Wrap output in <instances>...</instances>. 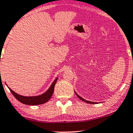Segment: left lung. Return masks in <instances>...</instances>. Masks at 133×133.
Here are the masks:
<instances>
[{
  "instance_id": "1",
  "label": "left lung",
  "mask_w": 133,
  "mask_h": 133,
  "mask_svg": "<svg viewBox=\"0 0 133 133\" xmlns=\"http://www.w3.org/2000/svg\"><path fill=\"white\" fill-rule=\"evenodd\" d=\"M74 92H75L76 94V96H77V97H78L82 101H84V102H86V103H88V104H97V103H96V102H91V101H87V100H85L84 99H83V98H82V97H81L80 96H79L78 94H77V93L76 92V91H74Z\"/></svg>"
}]
</instances>
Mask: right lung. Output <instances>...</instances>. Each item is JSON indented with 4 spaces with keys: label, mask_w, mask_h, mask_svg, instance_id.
Segmentation results:
<instances>
[{
    "label": "right lung",
    "mask_w": 133,
    "mask_h": 133,
    "mask_svg": "<svg viewBox=\"0 0 133 133\" xmlns=\"http://www.w3.org/2000/svg\"><path fill=\"white\" fill-rule=\"evenodd\" d=\"M57 79L58 77H57V78L55 79L54 82L52 83L50 88L47 90V91H45V92L41 94V95L36 96H24L19 95V94L15 92L14 91H13L12 90L10 89V88H9L8 86L7 87H8L9 89H10V92H12V94H13L14 96L19 101L21 102V103L26 105L35 106V105L42 104L45 103L51 99V96H52L53 92H54V86L56 82H57Z\"/></svg>",
    "instance_id": "right-lung-1"
}]
</instances>
